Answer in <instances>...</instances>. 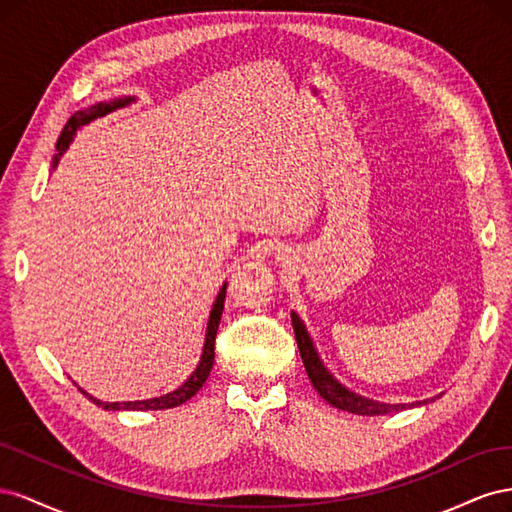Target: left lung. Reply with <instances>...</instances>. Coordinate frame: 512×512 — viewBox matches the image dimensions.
Instances as JSON below:
<instances>
[{"instance_id":"1","label":"left lung","mask_w":512,"mask_h":512,"mask_svg":"<svg viewBox=\"0 0 512 512\" xmlns=\"http://www.w3.org/2000/svg\"><path fill=\"white\" fill-rule=\"evenodd\" d=\"M290 318H292L294 337H297V346H299L307 376H309V380H312L314 389L320 393V397L327 401V404H331L333 408L346 410L352 414H363V416H380V414H391V412H399V410L414 408V406H425L429 401L427 399V401H416V404H384V401L369 399V397H363L359 393L350 391L348 386L339 382L327 369V365L322 363L320 354L314 346V339L309 337L299 314L292 312ZM431 401H436V397H433Z\"/></svg>"}]
</instances>
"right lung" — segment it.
I'll return each instance as SVG.
<instances>
[{
  "label": "right lung",
  "instance_id": "add662e5",
  "mask_svg": "<svg viewBox=\"0 0 512 512\" xmlns=\"http://www.w3.org/2000/svg\"><path fill=\"white\" fill-rule=\"evenodd\" d=\"M132 102H136V98L132 96H123V98H113V100H106V102H98L94 106H87L83 108V111H76L68 123L64 126V130H61L59 134V141H57V153L53 156V168H57L61 156L68 151L70 143L74 141L76 136V130H81L85 126H89L91 121H96L100 117H106L108 113H115L119 111V108H126L130 106ZM226 282L222 284L218 297H215L213 301V307L209 312V320H207V333H205V344H203V354H200V361L196 365V369L190 374V378L185 380L179 389L170 391L166 395H160V397H151V399H143V401H100L96 399L94 395H89L87 391H83L79 386V391H83L85 397H89L91 401L98 408H104V410H166V408H177L181 404H185V401L192 399L200 389H203V384L207 382L209 374H211V367H213V361H215V335H218V327H220V320H222V312H224V299H226Z\"/></svg>",
  "mask_w": 512,
  "mask_h": 512
}]
</instances>
